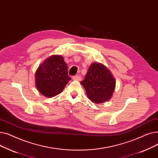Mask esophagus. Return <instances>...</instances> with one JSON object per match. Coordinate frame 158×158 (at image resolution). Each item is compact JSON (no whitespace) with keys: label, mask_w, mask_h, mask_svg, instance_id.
Wrapping results in <instances>:
<instances>
[{"label":"esophagus","mask_w":158,"mask_h":158,"mask_svg":"<svg viewBox=\"0 0 158 158\" xmlns=\"http://www.w3.org/2000/svg\"><path fill=\"white\" fill-rule=\"evenodd\" d=\"M73 80H81V77L80 76H79V75H76V76H74L73 77Z\"/></svg>","instance_id":"esophagus-1"}]
</instances>
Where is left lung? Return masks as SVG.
Segmentation results:
<instances>
[{"label":"left lung","mask_w":158,"mask_h":158,"mask_svg":"<svg viewBox=\"0 0 158 158\" xmlns=\"http://www.w3.org/2000/svg\"><path fill=\"white\" fill-rule=\"evenodd\" d=\"M80 83L86 90L89 98L96 103L108 101L116 85V81L110 72L100 63H93L90 65L85 79Z\"/></svg>","instance_id":"8db88e82"}]
</instances>
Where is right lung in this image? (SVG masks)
<instances>
[{
  "label": "right lung",
  "instance_id": "obj_1",
  "mask_svg": "<svg viewBox=\"0 0 158 158\" xmlns=\"http://www.w3.org/2000/svg\"><path fill=\"white\" fill-rule=\"evenodd\" d=\"M64 58L54 55L48 58L37 69L35 84L38 91L46 97L55 96L60 93L71 78L67 73Z\"/></svg>",
  "mask_w": 158,
  "mask_h": 158
}]
</instances>
